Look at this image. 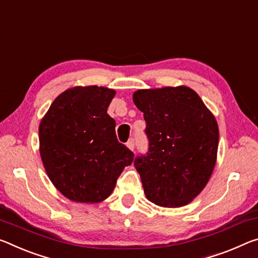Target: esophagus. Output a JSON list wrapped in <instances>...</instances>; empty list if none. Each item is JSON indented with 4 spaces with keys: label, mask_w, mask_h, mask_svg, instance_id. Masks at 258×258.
Listing matches in <instances>:
<instances>
[{
    "label": "esophagus",
    "mask_w": 258,
    "mask_h": 258,
    "mask_svg": "<svg viewBox=\"0 0 258 258\" xmlns=\"http://www.w3.org/2000/svg\"><path fill=\"white\" fill-rule=\"evenodd\" d=\"M126 146H127L128 149L133 151L134 148H136V142H134V139H130V140L127 141V144H126Z\"/></svg>",
    "instance_id": "esophagus-1"
}]
</instances>
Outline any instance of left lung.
I'll use <instances>...</instances> for the list:
<instances>
[{"label": "left lung", "instance_id": "1", "mask_svg": "<svg viewBox=\"0 0 258 258\" xmlns=\"http://www.w3.org/2000/svg\"><path fill=\"white\" fill-rule=\"evenodd\" d=\"M133 102L146 120L148 151L134 159L146 198L157 206L189 203L209 181L219 131L214 114L186 86L139 89Z\"/></svg>", "mask_w": 258, "mask_h": 258}]
</instances>
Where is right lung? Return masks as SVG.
<instances>
[{
  "label": "right lung",
  "instance_id": "1",
  "mask_svg": "<svg viewBox=\"0 0 258 258\" xmlns=\"http://www.w3.org/2000/svg\"><path fill=\"white\" fill-rule=\"evenodd\" d=\"M116 92L73 87L52 102L39 126L40 155L49 179L65 198L97 203L112 193L134 154L118 142L107 113Z\"/></svg>",
  "mask_w": 258,
  "mask_h": 258
}]
</instances>
